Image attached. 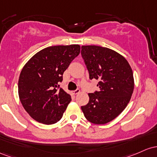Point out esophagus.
Returning a JSON list of instances; mask_svg holds the SVG:
<instances>
[{
	"label": "esophagus",
	"instance_id": "esophagus-1",
	"mask_svg": "<svg viewBox=\"0 0 157 157\" xmlns=\"http://www.w3.org/2000/svg\"><path fill=\"white\" fill-rule=\"evenodd\" d=\"M78 93H80V90H79V89H76V90H75L72 91V93H73V94H74V95L78 94Z\"/></svg>",
	"mask_w": 157,
	"mask_h": 157
}]
</instances>
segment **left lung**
Listing matches in <instances>:
<instances>
[{"instance_id": "left-lung-1", "label": "left lung", "mask_w": 157, "mask_h": 157, "mask_svg": "<svg viewBox=\"0 0 157 157\" xmlns=\"http://www.w3.org/2000/svg\"><path fill=\"white\" fill-rule=\"evenodd\" d=\"M82 54L90 79L98 80V91L88 93L89 102L82 110L86 119L96 124L113 120L131 100L133 71L128 61L114 50L99 46H82Z\"/></svg>"}]
</instances>
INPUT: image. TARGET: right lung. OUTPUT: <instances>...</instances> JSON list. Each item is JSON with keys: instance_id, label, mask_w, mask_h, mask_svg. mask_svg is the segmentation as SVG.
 Segmentation results:
<instances>
[{"instance_id": "1", "label": "right lung", "mask_w": 157, "mask_h": 157, "mask_svg": "<svg viewBox=\"0 0 157 157\" xmlns=\"http://www.w3.org/2000/svg\"><path fill=\"white\" fill-rule=\"evenodd\" d=\"M80 46H53L37 52L21 72L18 95L33 119L45 124L62 118L71 96L60 87L64 72L78 56Z\"/></svg>"}]
</instances>
